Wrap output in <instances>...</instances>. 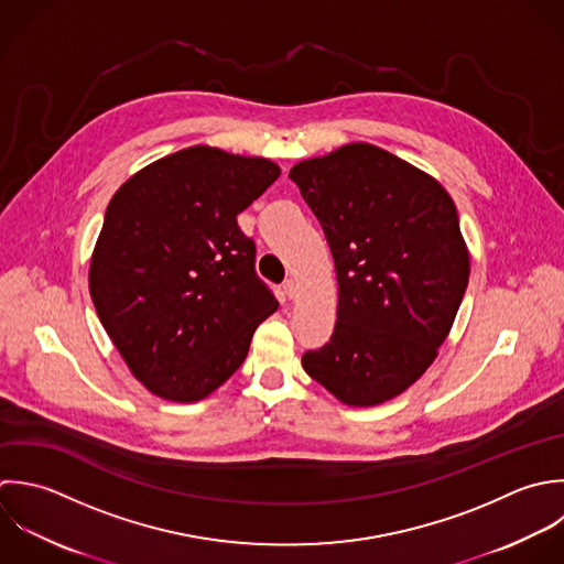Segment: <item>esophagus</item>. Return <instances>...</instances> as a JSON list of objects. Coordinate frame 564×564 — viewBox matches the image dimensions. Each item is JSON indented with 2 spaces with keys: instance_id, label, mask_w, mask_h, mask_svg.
<instances>
[{
  "instance_id": "esophagus-1",
  "label": "esophagus",
  "mask_w": 564,
  "mask_h": 564,
  "mask_svg": "<svg viewBox=\"0 0 564 564\" xmlns=\"http://www.w3.org/2000/svg\"><path fill=\"white\" fill-rule=\"evenodd\" d=\"M283 292H285V296H288L290 301H294V299L299 296V285H296V281L290 279V281L283 285Z\"/></svg>"
}]
</instances>
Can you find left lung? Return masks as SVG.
<instances>
[{
	"mask_svg": "<svg viewBox=\"0 0 564 564\" xmlns=\"http://www.w3.org/2000/svg\"><path fill=\"white\" fill-rule=\"evenodd\" d=\"M334 257L332 340L303 369L347 406L404 393L435 362L459 312L470 252L448 191L369 142L292 166Z\"/></svg>",
	"mask_w": 564,
	"mask_h": 564,
	"instance_id": "left-lung-1",
	"label": "left lung"
}]
</instances>
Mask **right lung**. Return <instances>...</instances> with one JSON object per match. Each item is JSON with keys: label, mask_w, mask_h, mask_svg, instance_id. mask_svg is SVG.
<instances>
[{"label": "right lung", "mask_w": 564, "mask_h": 564, "mask_svg": "<svg viewBox=\"0 0 564 564\" xmlns=\"http://www.w3.org/2000/svg\"><path fill=\"white\" fill-rule=\"evenodd\" d=\"M279 175L268 158L195 144L142 166L113 193L89 259V294L131 376L153 395L208 398L276 312L237 215Z\"/></svg>", "instance_id": "right-lung-1"}]
</instances>
